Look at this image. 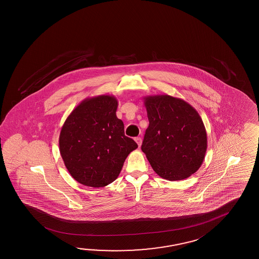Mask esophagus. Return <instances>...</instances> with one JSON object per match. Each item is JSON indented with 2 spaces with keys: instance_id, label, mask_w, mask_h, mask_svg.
<instances>
[{
  "instance_id": "1",
  "label": "esophagus",
  "mask_w": 259,
  "mask_h": 259,
  "mask_svg": "<svg viewBox=\"0 0 259 259\" xmlns=\"http://www.w3.org/2000/svg\"><path fill=\"white\" fill-rule=\"evenodd\" d=\"M135 140H136V142H137V145H138V147H141V145H142L141 137H136V138H135Z\"/></svg>"
}]
</instances>
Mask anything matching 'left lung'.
<instances>
[{"mask_svg":"<svg viewBox=\"0 0 259 259\" xmlns=\"http://www.w3.org/2000/svg\"><path fill=\"white\" fill-rule=\"evenodd\" d=\"M149 125L142 144L152 168L159 177L181 181L194 174L204 160L207 134L191 104L169 95L144 98Z\"/></svg>","mask_w":259,"mask_h":259,"instance_id":"obj_1","label":"left lung"}]
</instances>
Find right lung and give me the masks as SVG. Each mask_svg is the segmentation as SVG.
Wrapping results in <instances>:
<instances>
[{
	"mask_svg": "<svg viewBox=\"0 0 259 259\" xmlns=\"http://www.w3.org/2000/svg\"><path fill=\"white\" fill-rule=\"evenodd\" d=\"M112 95L87 98L74 109L59 135V151L75 181L105 187L117 179L127 156L138 146L124 135Z\"/></svg>",
	"mask_w": 259,
	"mask_h": 259,
	"instance_id": "right-lung-1",
	"label": "right lung"
}]
</instances>
